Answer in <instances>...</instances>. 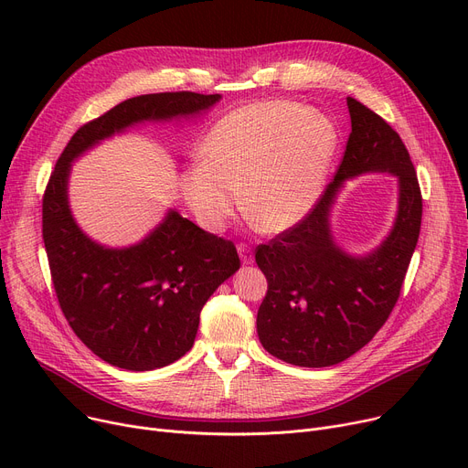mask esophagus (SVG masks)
Wrapping results in <instances>:
<instances>
[{
	"mask_svg": "<svg viewBox=\"0 0 468 468\" xmlns=\"http://www.w3.org/2000/svg\"><path fill=\"white\" fill-rule=\"evenodd\" d=\"M237 250H239L240 261H242L244 265H249V263L254 261V254H252V250H250V247H249L247 242H239V244H237Z\"/></svg>",
	"mask_w": 468,
	"mask_h": 468,
	"instance_id": "34e87169",
	"label": "esophagus"
}]
</instances>
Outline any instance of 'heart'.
I'll return each instance as SVG.
<instances>
[{
	"instance_id": "b5f03b06",
	"label": "heart",
	"mask_w": 468,
	"mask_h": 468,
	"mask_svg": "<svg viewBox=\"0 0 468 468\" xmlns=\"http://www.w3.org/2000/svg\"><path fill=\"white\" fill-rule=\"evenodd\" d=\"M335 150L330 121L288 101L237 108L216 121L199 145L201 163L182 176L197 221L224 229L244 197V212L267 233L292 228L321 195Z\"/></svg>"
}]
</instances>
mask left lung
I'll return each instance as SVG.
<instances>
[{
	"instance_id": "left-lung-1",
	"label": "left lung",
	"mask_w": 468,
	"mask_h": 468,
	"mask_svg": "<svg viewBox=\"0 0 468 468\" xmlns=\"http://www.w3.org/2000/svg\"><path fill=\"white\" fill-rule=\"evenodd\" d=\"M347 106L351 134L334 180L298 224L256 249L267 279L258 335L267 353L293 366H334L372 341L399 302L421 231L423 197L402 138L356 98L347 96ZM364 171L399 178V216L374 255L353 259L333 244L327 216L342 182Z\"/></svg>"
}]
</instances>
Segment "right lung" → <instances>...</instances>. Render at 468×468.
<instances>
[{
    "label": "right lung",
    "instance_id": "1",
    "mask_svg": "<svg viewBox=\"0 0 468 468\" xmlns=\"http://www.w3.org/2000/svg\"><path fill=\"white\" fill-rule=\"evenodd\" d=\"M219 94L191 90L129 98L80 127L43 193V242L68 324L112 366L145 372L184 356L214 290L240 267L235 244L170 210L131 249H104L78 228L68 207L69 163L138 121L199 113Z\"/></svg>",
    "mask_w": 468,
    "mask_h": 468
}]
</instances>
